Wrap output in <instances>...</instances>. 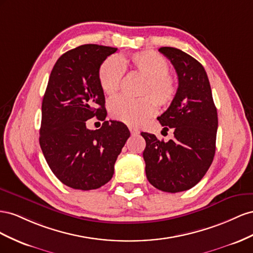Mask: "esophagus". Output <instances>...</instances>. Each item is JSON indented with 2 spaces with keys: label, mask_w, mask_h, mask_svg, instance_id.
I'll return each instance as SVG.
<instances>
[{
  "label": "esophagus",
  "mask_w": 253,
  "mask_h": 253,
  "mask_svg": "<svg viewBox=\"0 0 253 253\" xmlns=\"http://www.w3.org/2000/svg\"><path fill=\"white\" fill-rule=\"evenodd\" d=\"M129 130H130V132H131L132 135L139 134V130H138V129H136V128H134V127H129Z\"/></svg>",
  "instance_id": "1"
}]
</instances>
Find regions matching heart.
<instances>
[{
  "instance_id": "obj_1",
  "label": "heart",
  "mask_w": 253,
  "mask_h": 253,
  "mask_svg": "<svg viewBox=\"0 0 253 253\" xmlns=\"http://www.w3.org/2000/svg\"><path fill=\"white\" fill-rule=\"evenodd\" d=\"M124 68L141 75L144 79L139 99L115 97L109 104L111 117L127 125L139 126L156 113V105L167 107L172 103L178 92L177 76L169 70V62L154 50H141L132 55L108 57L98 69V83L108 95L120 89Z\"/></svg>"
}]
</instances>
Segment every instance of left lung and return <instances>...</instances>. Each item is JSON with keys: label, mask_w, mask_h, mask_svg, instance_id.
I'll return each mask as SVG.
<instances>
[{"label": "left lung", "mask_w": 253, "mask_h": 253, "mask_svg": "<svg viewBox=\"0 0 253 253\" xmlns=\"http://www.w3.org/2000/svg\"><path fill=\"white\" fill-rule=\"evenodd\" d=\"M159 52L170 60L178 76V92L169 109L158 118L165 130L171 128L169 142L141 132L147 180L156 189L178 193L196 185L211 167L215 155L217 110L205 68L192 56L175 47Z\"/></svg>", "instance_id": "left-lung-1"}]
</instances>
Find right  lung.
Segmentation results:
<instances>
[{
    "mask_svg": "<svg viewBox=\"0 0 253 253\" xmlns=\"http://www.w3.org/2000/svg\"><path fill=\"white\" fill-rule=\"evenodd\" d=\"M117 47L84 44L59 57L50 72L42 100L39 143L60 181L75 190H95L113 176L114 163L130 135L122 122L106 121L98 69ZM104 120L96 131L86 121Z\"/></svg>",
    "mask_w": 253,
    "mask_h": 253,
    "instance_id": "add662e5",
    "label": "right lung"
}]
</instances>
